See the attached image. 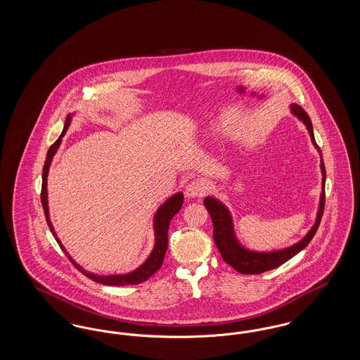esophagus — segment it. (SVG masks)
Here are the masks:
<instances>
[{"label":"esophagus","instance_id":"1","mask_svg":"<svg viewBox=\"0 0 360 360\" xmlns=\"http://www.w3.org/2000/svg\"><path fill=\"white\" fill-rule=\"evenodd\" d=\"M206 193V185L202 181H193L188 185V188L185 190V194L188 198H195V197H202Z\"/></svg>","mask_w":360,"mask_h":360}]
</instances>
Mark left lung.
I'll return each mask as SVG.
<instances>
[{
	"mask_svg": "<svg viewBox=\"0 0 360 360\" xmlns=\"http://www.w3.org/2000/svg\"><path fill=\"white\" fill-rule=\"evenodd\" d=\"M290 113L307 127L311 144L314 146V148L320 155V170H321V176H323L321 178V193H320L319 207H317V213H316V220L311 225V228L307 232V235L302 239L298 240L297 243H294L290 247L273 250V251L250 250L245 245H243L238 238L236 231H235L233 217H232L228 206L213 195H207L204 200V205L206 206V209L212 217V223H213V240L221 254V257L225 263H228L231 267H233L241 274H260V273L273 270L275 267H279L281 264H283L291 257H295L298 252H301L308 245L310 240L313 239L314 233L319 229L321 217H323L324 204H326V167H324V162H323V154L316 143L314 134H313V125H311L308 113L297 103H291Z\"/></svg>",
	"mask_w": 360,
	"mask_h": 360,
	"instance_id": "obj_1",
	"label": "left lung"
}]
</instances>
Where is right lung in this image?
Wrapping results in <instances>:
<instances>
[{
	"mask_svg": "<svg viewBox=\"0 0 360 360\" xmlns=\"http://www.w3.org/2000/svg\"><path fill=\"white\" fill-rule=\"evenodd\" d=\"M77 112L68 115V119L65 122L62 135L59 139L52 144L47 153V158H46V163L43 167V184H41V205L44 209V214L47 219V224L51 229L53 238L59 243L60 248L65 251V254L68 255L71 263L82 273L86 275L87 278H90L94 282L103 283V285H108V286H125V285H137L141 283L144 281H147L151 275L156 273L165 259V254L167 250V244H169V238H167V232H169V225L172 220V217L179 212V209L184 205V194L182 191H178L175 194H172V197H169L162 205L156 209L154 214V220H153V229H154V247L150 252L148 257L136 267L135 270H132L131 273H125V274H110V275H98L90 271H86L85 269L78 264L72 257H70L69 252L66 251L65 245L62 244V241L58 238L53 225H52L51 220H50V209H49V193H47V176H49V172H50V166H51L52 159L56 154V151L60 147L62 139L66 135L68 129H69L70 124L72 117L75 116Z\"/></svg>",
	"mask_w": 360,
	"mask_h": 360,
	"instance_id": "1",
	"label": "right lung"
}]
</instances>
